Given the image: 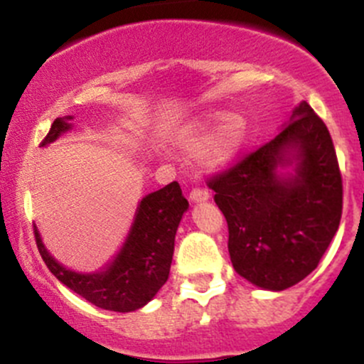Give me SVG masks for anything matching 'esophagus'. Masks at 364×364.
Listing matches in <instances>:
<instances>
[{"label": "esophagus", "instance_id": "obj_1", "mask_svg": "<svg viewBox=\"0 0 364 364\" xmlns=\"http://www.w3.org/2000/svg\"><path fill=\"white\" fill-rule=\"evenodd\" d=\"M188 199L192 200V203H200V200H208L209 199V192L205 188H192V192H190Z\"/></svg>", "mask_w": 364, "mask_h": 364}]
</instances>
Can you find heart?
<instances>
[{
    "instance_id": "1",
    "label": "heart",
    "mask_w": 364,
    "mask_h": 364,
    "mask_svg": "<svg viewBox=\"0 0 364 364\" xmlns=\"http://www.w3.org/2000/svg\"><path fill=\"white\" fill-rule=\"evenodd\" d=\"M211 126L213 130L209 132ZM245 139L247 121L240 114L211 112L186 124L176 137V144L190 153L199 149L200 164L209 168H218L237 155Z\"/></svg>"
}]
</instances>
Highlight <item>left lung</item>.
Returning a JSON list of instances; mask_svg holds the SVG:
<instances>
[{"label":"left lung","instance_id":"left-lung-1","mask_svg":"<svg viewBox=\"0 0 364 364\" xmlns=\"http://www.w3.org/2000/svg\"><path fill=\"white\" fill-rule=\"evenodd\" d=\"M298 161L296 176L276 167ZM229 227L237 273L257 287L284 291L321 262L338 230L343 185L324 121L303 102L277 135L208 179Z\"/></svg>","mask_w":364,"mask_h":364}]
</instances>
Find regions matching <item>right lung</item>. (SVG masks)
Masks as SVG:
<instances>
[{
  "mask_svg": "<svg viewBox=\"0 0 364 364\" xmlns=\"http://www.w3.org/2000/svg\"><path fill=\"white\" fill-rule=\"evenodd\" d=\"M72 119V117H67ZM67 119L58 117L40 146L56 141L70 130ZM188 200L178 181L146 196L137 209L134 227L123 250L102 273L79 274L58 264L42 245L36 227H33L36 248L50 273L95 306L112 311H134L155 297L167 282L171 271L174 237Z\"/></svg>",
  "mask_w": 364,
  "mask_h": 364,
  "instance_id": "right-lung-1",
  "label": "right lung"
}]
</instances>
